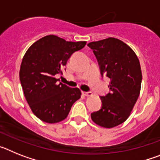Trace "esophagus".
<instances>
[{"label": "esophagus", "mask_w": 160, "mask_h": 160, "mask_svg": "<svg viewBox=\"0 0 160 160\" xmlns=\"http://www.w3.org/2000/svg\"><path fill=\"white\" fill-rule=\"evenodd\" d=\"M82 94H84L85 96H91L92 95V93L90 92V91H88V92H87V91H82Z\"/></svg>", "instance_id": "obj_1"}]
</instances>
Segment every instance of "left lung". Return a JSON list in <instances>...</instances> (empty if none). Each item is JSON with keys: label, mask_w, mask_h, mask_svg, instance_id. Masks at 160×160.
I'll use <instances>...</instances> for the list:
<instances>
[{"label": "left lung", "mask_w": 160, "mask_h": 160, "mask_svg": "<svg viewBox=\"0 0 160 160\" xmlns=\"http://www.w3.org/2000/svg\"><path fill=\"white\" fill-rule=\"evenodd\" d=\"M93 49L101 75L111 79L110 92L101 96L102 107L93 112L97 125L112 128L125 122L138 99L142 82L140 63L129 46L114 38L87 45Z\"/></svg>", "instance_id": "8db88e82"}]
</instances>
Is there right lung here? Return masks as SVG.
<instances>
[{"label": "right lung", "instance_id": "right-lung-1", "mask_svg": "<svg viewBox=\"0 0 160 160\" xmlns=\"http://www.w3.org/2000/svg\"><path fill=\"white\" fill-rule=\"evenodd\" d=\"M86 44L48 35L34 42L24 55L20 81L32 113L43 122L55 123L64 120L81 97L78 88L58 82L56 75L62 74L68 59Z\"/></svg>", "mask_w": 160, "mask_h": 160}]
</instances>
